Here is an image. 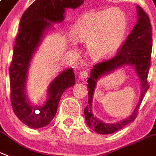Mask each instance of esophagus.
<instances>
[{
	"label": "esophagus",
	"instance_id": "34e87169",
	"mask_svg": "<svg viewBox=\"0 0 156 156\" xmlns=\"http://www.w3.org/2000/svg\"><path fill=\"white\" fill-rule=\"evenodd\" d=\"M88 75H89L88 71L85 69V70H83V71H80V78L82 80H86V78L88 77Z\"/></svg>",
	"mask_w": 156,
	"mask_h": 156
}]
</instances>
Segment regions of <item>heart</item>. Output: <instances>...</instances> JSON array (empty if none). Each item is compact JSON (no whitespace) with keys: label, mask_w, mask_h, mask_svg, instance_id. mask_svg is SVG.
<instances>
[{"label":"heart","mask_w":156,"mask_h":156,"mask_svg":"<svg viewBox=\"0 0 156 156\" xmlns=\"http://www.w3.org/2000/svg\"><path fill=\"white\" fill-rule=\"evenodd\" d=\"M127 16L120 8L93 13L80 20L75 34L88 43V51L94 59L109 57L122 43L127 34Z\"/></svg>","instance_id":"heart-1"}]
</instances>
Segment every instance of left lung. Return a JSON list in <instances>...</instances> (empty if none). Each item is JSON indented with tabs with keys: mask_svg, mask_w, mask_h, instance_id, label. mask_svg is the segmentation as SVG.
<instances>
[{
	"mask_svg": "<svg viewBox=\"0 0 156 156\" xmlns=\"http://www.w3.org/2000/svg\"><path fill=\"white\" fill-rule=\"evenodd\" d=\"M137 24L124 41L120 49L117 51L115 56L94 65L93 69L91 70L90 77L88 79L89 101L85 108V119L88 126L99 134H111L134 121L137 117L138 109L144 96L150 87L147 77L151 62V24L148 15L140 6H137ZM123 65H132L134 66L143 86L142 96L133 113L127 119L118 124H105L93 115L91 109V102L96 80L102 74L108 73Z\"/></svg>",
	"mask_w": 156,
	"mask_h": 156,
	"instance_id": "left-lung-1",
	"label": "left lung"
}]
</instances>
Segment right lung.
Wrapping results in <instances>:
<instances>
[{"instance_id": "1", "label": "right lung", "mask_w": 156, "mask_h": 156, "mask_svg": "<svg viewBox=\"0 0 156 156\" xmlns=\"http://www.w3.org/2000/svg\"><path fill=\"white\" fill-rule=\"evenodd\" d=\"M84 0H36L20 19L19 34L13 50L10 72V102L13 111L22 122L33 128H40L51 122L64 91L76 82L73 68L62 71L49 86L48 99L43 106L29 105L24 93L29 62L51 22H62L66 8L76 9Z\"/></svg>"}]
</instances>
